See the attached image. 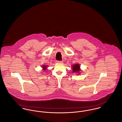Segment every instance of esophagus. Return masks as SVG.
Masks as SVG:
<instances>
[{
  "mask_svg": "<svg viewBox=\"0 0 122 122\" xmlns=\"http://www.w3.org/2000/svg\"><path fill=\"white\" fill-rule=\"evenodd\" d=\"M56 62L57 63H59V64H62V63H63V62L62 61H56Z\"/></svg>",
  "mask_w": 122,
  "mask_h": 122,
  "instance_id": "34e87169",
  "label": "esophagus"
}]
</instances>
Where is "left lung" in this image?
<instances>
[{"instance_id": "left-lung-1", "label": "left lung", "mask_w": 122, "mask_h": 122, "mask_svg": "<svg viewBox=\"0 0 122 122\" xmlns=\"http://www.w3.org/2000/svg\"><path fill=\"white\" fill-rule=\"evenodd\" d=\"M80 66L79 64H75L73 65L72 67V70L73 72H78L80 71Z\"/></svg>"}]
</instances>
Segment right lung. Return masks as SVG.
<instances>
[{"label": "right lung", "mask_w": 122, "mask_h": 122, "mask_svg": "<svg viewBox=\"0 0 122 122\" xmlns=\"http://www.w3.org/2000/svg\"><path fill=\"white\" fill-rule=\"evenodd\" d=\"M42 67L43 68V69L44 70H45V71L46 70V68H47V67H46V66H43V67Z\"/></svg>", "instance_id": "1"}]
</instances>
